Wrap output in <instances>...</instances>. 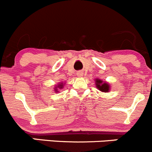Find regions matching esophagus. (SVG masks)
I'll return each instance as SVG.
<instances>
[{
    "mask_svg": "<svg viewBox=\"0 0 152 152\" xmlns=\"http://www.w3.org/2000/svg\"><path fill=\"white\" fill-rule=\"evenodd\" d=\"M77 75L80 77H82L83 75V73L82 72H77Z\"/></svg>",
    "mask_w": 152,
    "mask_h": 152,
    "instance_id": "1",
    "label": "esophagus"
}]
</instances>
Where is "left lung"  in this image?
<instances>
[{"label":"left lung","instance_id":"8db88e82","mask_svg":"<svg viewBox=\"0 0 152 152\" xmlns=\"http://www.w3.org/2000/svg\"><path fill=\"white\" fill-rule=\"evenodd\" d=\"M95 86L100 91L103 92H109L110 90V86L107 83L103 82V80L100 79H96Z\"/></svg>","mask_w":152,"mask_h":152}]
</instances>
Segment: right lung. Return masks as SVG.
Masks as SVG:
<instances>
[{
	"label": "right lung",
	"mask_w": 152,
	"mask_h": 152,
	"mask_svg": "<svg viewBox=\"0 0 152 152\" xmlns=\"http://www.w3.org/2000/svg\"><path fill=\"white\" fill-rule=\"evenodd\" d=\"M63 87H64V83L58 84V86L55 87V91H56V92H58V88H59V89H61Z\"/></svg>",
	"instance_id": "add662e5"
}]
</instances>
